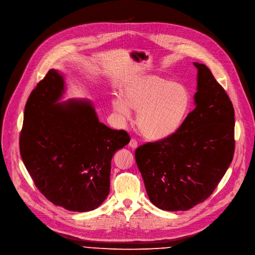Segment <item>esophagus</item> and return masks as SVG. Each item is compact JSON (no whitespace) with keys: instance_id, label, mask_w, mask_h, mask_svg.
I'll list each match as a JSON object with an SVG mask.
<instances>
[{"instance_id":"34e87169","label":"esophagus","mask_w":255,"mask_h":255,"mask_svg":"<svg viewBox=\"0 0 255 255\" xmlns=\"http://www.w3.org/2000/svg\"><path fill=\"white\" fill-rule=\"evenodd\" d=\"M137 145H138V142H137V140L135 139V138H131V140H130V142H129V146L131 147V148H136L137 147Z\"/></svg>"}]
</instances>
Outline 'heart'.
I'll list each match as a JSON object with an SVG mask.
<instances>
[{"mask_svg": "<svg viewBox=\"0 0 255 255\" xmlns=\"http://www.w3.org/2000/svg\"><path fill=\"white\" fill-rule=\"evenodd\" d=\"M122 96L113 99V110L124 121L131 118V109L138 111L137 125L150 140H161L175 134L191 105L190 94L183 83L152 74L126 81Z\"/></svg>", "mask_w": 255, "mask_h": 255, "instance_id": "obj_1", "label": "heart"}]
</instances>
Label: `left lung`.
I'll return each mask as SVG.
<instances>
[{
  "label": "left lung",
  "instance_id": "obj_1",
  "mask_svg": "<svg viewBox=\"0 0 255 255\" xmlns=\"http://www.w3.org/2000/svg\"><path fill=\"white\" fill-rule=\"evenodd\" d=\"M193 64L197 68L195 109L175 134L135 150L149 200L168 212L188 211L210 197L235 150L232 102L210 69Z\"/></svg>",
  "mask_w": 255,
  "mask_h": 255
}]
</instances>
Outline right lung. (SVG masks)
Returning <instances> with one entry per match:
<instances>
[{
	"instance_id": "obj_1",
	"label": "right lung",
	"mask_w": 255,
	"mask_h": 255,
	"mask_svg": "<svg viewBox=\"0 0 255 255\" xmlns=\"http://www.w3.org/2000/svg\"><path fill=\"white\" fill-rule=\"evenodd\" d=\"M63 94L64 78L51 69L27 100L20 155L45 198L68 211L89 212L109 195L112 157L130 136L101 123L88 101L58 103Z\"/></svg>"
}]
</instances>
